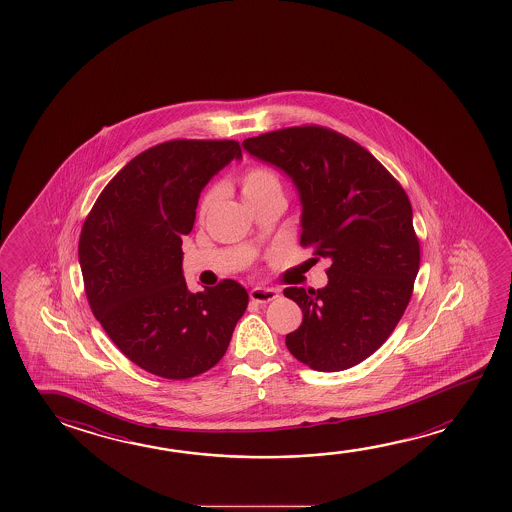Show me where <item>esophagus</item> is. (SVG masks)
<instances>
[{
  "label": "esophagus",
  "instance_id": "34e87169",
  "mask_svg": "<svg viewBox=\"0 0 512 512\" xmlns=\"http://www.w3.org/2000/svg\"><path fill=\"white\" fill-rule=\"evenodd\" d=\"M250 298H252V302L257 303L273 302L275 298H278V291L271 287H253L250 291Z\"/></svg>",
  "mask_w": 512,
  "mask_h": 512
}]
</instances>
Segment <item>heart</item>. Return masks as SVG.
Masks as SVG:
<instances>
[{"label": "heart", "instance_id": "heart-1", "mask_svg": "<svg viewBox=\"0 0 512 512\" xmlns=\"http://www.w3.org/2000/svg\"><path fill=\"white\" fill-rule=\"evenodd\" d=\"M239 185H241L244 202L248 205H255V203L268 198V196H273V194L282 196V178L275 169L268 168V166H253V168L246 169L239 178ZM212 203H214V191H210V193L203 196L200 209H198L200 219L207 216Z\"/></svg>", "mask_w": 512, "mask_h": 512}]
</instances>
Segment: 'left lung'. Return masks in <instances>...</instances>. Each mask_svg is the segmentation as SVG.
Instances as JSON below:
<instances>
[{
  "label": "left lung",
  "instance_id": "obj_1",
  "mask_svg": "<svg viewBox=\"0 0 512 512\" xmlns=\"http://www.w3.org/2000/svg\"><path fill=\"white\" fill-rule=\"evenodd\" d=\"M243 148L293 180L300 243L332 262L325 287L284 289L303 312L285 344L316 371L352 368L386 343L411 300L419 269L411 202L368 150L330 128H282Z\"/></svg>",
  "mask_w": 512,
  "mask_h": 512
}]
</instances>
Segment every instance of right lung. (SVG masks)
<instances>
[{"instance_id": "add662e5", "label": "right lung", "mask_w": 512, "mask_h": 512, "mask_svg": "<svg viewBox=\"0 0 512 512\" xmlns=\"http://www.w3.org/2000/svg\"><path fill=\"white\" fill-rule=\"evenodd\" d=\"M241 157L237 141L157 144L110 180L85 218L78 259L87 302L112 343L157 377L214 368L248 307L235 280L194 294L182 271V235L193 230L203 187Z\"/></svg>"}]
</instances>
